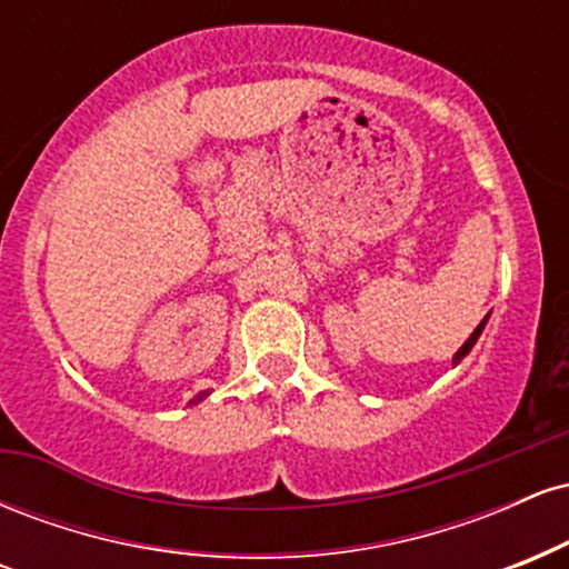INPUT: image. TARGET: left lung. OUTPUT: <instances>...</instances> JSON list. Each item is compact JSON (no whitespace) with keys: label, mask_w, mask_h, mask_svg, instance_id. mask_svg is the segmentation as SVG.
Segmentation results:
<instances>
[{"label":"left lung","mask_w":569,"mask_h":569,"mask_svg":"<svg viewBox=\"0 0 569 569\" xmlns=\"http://www.w3.org/2000/svg\"><path fill=\"white\" fill-rule=\"evenodd\" d=\"M487 321H489V316H485V321H481L479 326H476V329H473V335L466 339V345H462V348L455 352V356H452V363H455V367H457V363H460V361H462V358H466V356H468V352H471V350H473V345H476V342H479V337H481V331H485V326H487Z\"/></svg>","instance_id":"8db88e82"}]
</instances>
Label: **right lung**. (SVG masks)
Masks as SVG:
<instances>
[{"label": "right lung", "instance_id": "add662e5", "mask_svg": "<svg viewBox=\"0 0 569 569\" xmlns=\"http://www.w3.org/2000/svg\"><path fill=\"white\" fill-rule=\"evenodd\" d=\"M208 396V390H206V393H200V396H194L192 398V401H189V403H198V401H202V398H206Z\"/></svg>", "mask_w": 569, "mask_h": 569}]
</instances>
